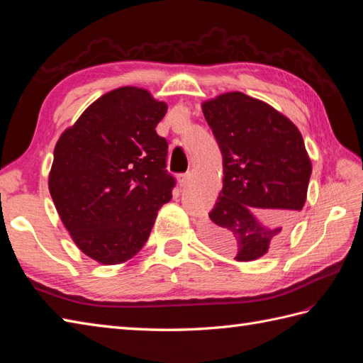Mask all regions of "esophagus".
Listing matches in <instances>:
<instances>
[{
    "mask_svg": "<svg viewBox=\"0 0 363 363\" xmlns=\"http://www.w3.org/2000/svg\"><path fill=\"white\" fill-rule=\"evenodd\" d=\"M176 179H177V182H179V186H181V187H186L187 184H189L190 176H189V174H186V173H181V174H177V176H176Z\"/></svg>",
    "mask_w": 363,
    "mask_h": 363,
    "instance_id": "34e87169",
    "label": "esophagus"
}]
</instances>
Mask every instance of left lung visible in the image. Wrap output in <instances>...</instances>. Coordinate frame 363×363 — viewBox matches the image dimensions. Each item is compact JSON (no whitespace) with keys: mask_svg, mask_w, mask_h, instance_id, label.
Returning <instances> with one entry per match:
<instances>
[{"mask_svg":"<svg viewBox=\"0 0 363 363\" xmlns=\"http://www.w3.org/2000/svg\"><path fill=\"white\" fill-rule=\"evenodd\" d=\"M223 156V189L204 240L237 262L265 256L303 211L312 173L299 129L242 91L201 104Z\"/></svg>","mask_w":363,"mask_h":363,"instance_id":"1","label":"left lung"}]
</instances>
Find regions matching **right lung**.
Returning a JSON list of instances; mask_svg holds the SVG:
<instances>
[{
    "label": "right lung",
    "instance_id": "1",
    "mask_svg": "<svg viewBox=\"0 0 363 363\" xmlns=\"http://www.w3.org/2000/svg\"><path fill=\"white\" fill-rule=\"evenodd\" d=\"M167 104L140 87L91 103L54 148L48 189L76 246L103 265L134 257L172 199L168 143L156 126Z\"/></svg>",
    "mask_w": 363,
    "mask_h": 363
}]
</instances>
